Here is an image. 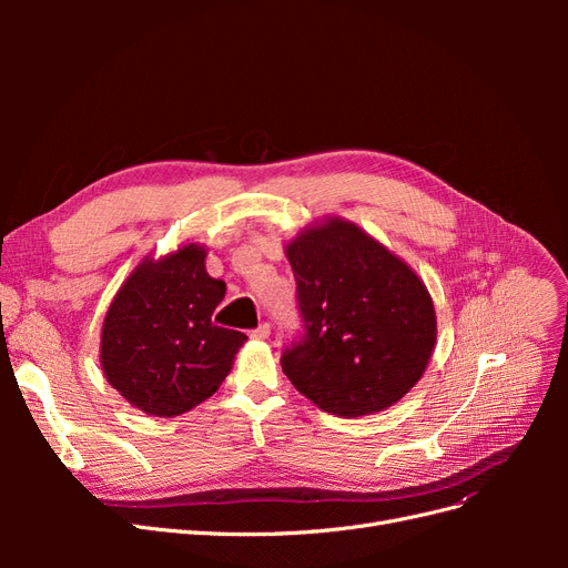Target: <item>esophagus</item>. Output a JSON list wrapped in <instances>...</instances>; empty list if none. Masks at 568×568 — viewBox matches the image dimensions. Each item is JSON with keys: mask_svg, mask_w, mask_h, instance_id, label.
Returning <instances> with one entry per match:
<instances>
[{"mask_svg": "<svg viewBox=\"0 0 568 568\" xmlns=\"http://www.w3.org/2000/svg\"><path fill=\"white\" fill-rule=\"evenodd\" d=\"M270 336V324L263 322L261 326H255V329L251 332V338H257V341H265Z\"/></svg>", "mask_w": 568, "mask_h": 568, "instance_id": "1", "label": "esophagus"}]
</instances>
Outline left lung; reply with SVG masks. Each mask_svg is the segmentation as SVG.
<instances>
[{
	"label": "left lung",
	"mask_w": 568,
	"mask_h": 568,
	"mask_svg": "<svg viewBox=\"0 0 568 568\" xmlns=\"http://www.w3.org/2000/svg\"><path fill=\"white\" fill-rule=\"evenodd\" d=\"M303 336L282 369L305 398L338 417L398 403L436 346V311L417 272L341 217L286 244Z\"/></svg>",
	"instance_id": "8db88e82"
}]
</instances>
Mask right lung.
<instances>
[{
  "label": "right lung",
  "mask_w": 568,
  "mask_h": 568,
  "mask_svg": "<svg viewBox=\"0 0 568 568\" xmlns=\"http://www.w3.org/2000/svg\"><path fill=\"white\" fill-rule=\"evenodd\" d=\"M225 282L205 272V248L144 257L120 286L101 329V369L136 409L178 417L220 388L246 334L213 324Z\"/></svg>",
  "instance_id": "obj_1"
}]
</instances>
